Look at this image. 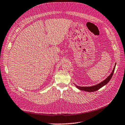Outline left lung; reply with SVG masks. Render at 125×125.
Masks as SVG:
<instances>
[{"label": "left lung", "instance_id": "obj_1", "mask_svg": "<svg viewBox=\"0 0 125 125\" xmlns=\"http://www.w3.org/2000/svg\"><path fill=\"white\" fill-rule=\"evenodd\" d=\"M116 65V64H115ZM115 65L114 67V69L113 70L111 74L108 76V77L105 79L101 83H100L96 84V85L94 86H91V87H79V86H76V87H77L78 89L81 90H83V91H87V92H94L96 90H99V89H100L101 88H102L103 86H104V85H105L106 84H107L108 82H109L110 80H111V78L112 77L113 75L114 74V70H115Z\"/></svg>", "mask_w": 125, "mask_h": 125}]
</instances>
